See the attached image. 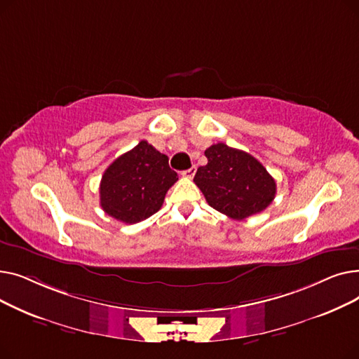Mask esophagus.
<instances>
[{"label":"esophagus","instance_id":"obj_1","mask_svg":"<svg viewBox=\"0 0 359 359\" xmlns=\"http://www.w3.org/2000/svg\"><path fill=\"white\" fill-rule=\"evenodd\" d=\"M195 173H196V167L195 165H192L191 168H187V170H184V172H182V176H184V177H194L195 176Z\"/></svg>","mask_w":359,"mask_h":359}]
</instances>
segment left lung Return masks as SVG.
<instances>
[{
	"mask_svg": "<svg viewBox=\"0 0 359 359\" xmlns=\"http://www.w3.org/2000/svg\"><path fill=\"white\" fill-rule=\"evenodd\" d=\"M205 157L208 164L198 168L194 182L214 210L240 221L272 203L275 179L246 151L218 142L205 149Z\"/></svg>",
	"mask_w": 359,
	"mask_h": 359,
	"instance_id": "1",
	"label": "left lung"
}]
</instances>
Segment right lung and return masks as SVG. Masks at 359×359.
<instances>
[{"label": "right lung", "mask_w": 359, "mask_h": 359, "mask_svg": "<svg viewBox=\"0 0 359 359\" xmlns=\"http://www.w3.org/2000/svg\"><path fill=\"white\" fill-rule=\"evenodd\" d=\"M177 179L168 157L141 141L106 168L100 182V205L111 218L137 224L161 208Z\"/></svg>", "instance_id": "add662e5"}]
</instances>
